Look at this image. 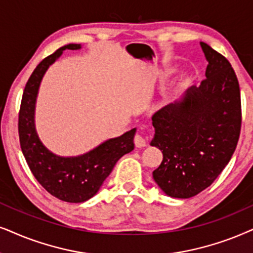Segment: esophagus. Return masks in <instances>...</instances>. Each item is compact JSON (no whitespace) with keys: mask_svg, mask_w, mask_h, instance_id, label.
Masks as SVG:
<instances>
[{"mask_svg":"<svg viewBox=\"0 0 253 253\" xmlns=\"http://www.w3.org/2000/svg\"><path fill=\"white\" fill-rule=\"evenodd\" d=\"M134 143H135V147L137 148H142V147H146V140L145 137L140 135V134H135V136H134Z\"/></svg>","mask_w":253,"mask_h":253,"instance_id":"1","label":"esophagus"}]
</instances>
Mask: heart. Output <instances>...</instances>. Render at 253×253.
Here are the masks:
<instances>
[{"mask_svg":"<svg viewBox=\"0 0 253 253\" xmlns=\"http://www.w3.org/2000/svg\"><path fill=\"white\" fill-rule=\"evenodd\" d=\"M176 72V68H175V66H169V68H167L164 71V76H170V75H172V73H175ZM188 81L187 79H183V83H187Z\"/></svg>","mask_w":253,"mask_h":253,"instance_id":"obj_1","label":"heart"}]
</instances>
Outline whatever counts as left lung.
Listing matches in <instances>:
<instances>
[{"label":"left lung","mask_w":253,"mask_h":253,"mask_svg":"<svg viewBox=\"0 0 253 253\" xmlns=\"http://www.w3.org/2000/svg\"><path fill=\"white\" fill-rule=\"evenodd\" d=\"M207 78L152 117L150 146L164 154L153 178L166 195L189 198L209 187L237 146L242 125L241 91L229 60L201 42Z\"/></svg>","instance_id":"1"}]
</instances>
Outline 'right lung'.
<instances>
[{"label":"right lung","instance_id":"right-lung-1","mask_svg":"<svg viewBox=\"0 0 253 253\" xmlns=\"http://www.w3.org/2000/svg\"><path fill=\"white\" fill-rule=\"evenodd\" d=\"M79 49L81 44H68L38 64L25 85L18 114L21 149L31 172L47 193L70 203L85 202L98 193L118 160L134 149L136 130L130 129L85 154L71 158L53 154L41 142L35 128V106L42 78L64 50Z\"/></svg>","mask_w":253,"mask_h":253}]
</instances>
